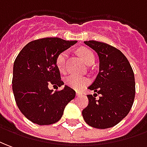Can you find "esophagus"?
<instances>
[{
	"label": "esophagus",
	"mask_w": 147,
	"mask_h": 147,
	"mask_svg": "<svg viewBox=\"0 0 147 147\" xmlns=\"http://www.w3.org/2000/svg\"><path fill=\"white\" fill-rule=\"evenodd\" d=\"M76 94H77V96H80V95L82 94V93H81L80 91H77V92H76Z\"/></svg>",
	"instance_id": "obj_1"
}]
</instances>
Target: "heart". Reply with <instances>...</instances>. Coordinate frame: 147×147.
Masks as SVG:
<instances>
[{"label":"heart","mask_w":147,"mask_h":147,"mask_svg":"<svg viewBox=\"0 0 147 147\" xmlns=\"http://www.w3.org/2000/svg\"><path fill=\"white\" fill-rule=\"evenodd\" d=\"M78 54L86 65H92L94 61V55L93 52L89 49L85 48V47L78 49ZM67 55V51H62L60 53H58V55L56 57V61H55L56 66L58 69V70L61 73H64L65 71ZM88 82L89 81L86 78L82 77V76L74 75V74L67 76L65 78V82L68 86L71 87L75 90H82L84 86H86L88 84Z\"/></svg>","instance_id":"1"}]
</instances>
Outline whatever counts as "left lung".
Here are the masks:
<instances>
[{"label": "left lung", "mask_w": 147, "mask_h": 147, "mask_svg": "<svg viewBox=\"0 0 147 147\" xmlns=\"http://www.w3.org/2000/svg\"><path fill=\"white\" fill-rule=\"evenodd\" d=\"M99 57V73L88 89V106L82 110L89 126L106 129L113 127L129 114L135 96V81L132 67L126 56L112 45L96 41H84ZM100 94L99 99L96 96Z\"/></svg>", "instance_id": "1"}]
</instances>
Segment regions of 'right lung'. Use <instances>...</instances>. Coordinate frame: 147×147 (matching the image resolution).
Returning a JSON list of instances; mask_svg holds the SVG:
<instances>
[{"mask_svg":"<svg viewBox=\"0 0 147 147\" xmlns=\"http://www.w3.org/2000/svg\"><path fill=\"white\" fill-rule=\"evenodd\" d=\"M77 43L58 37H46L30 41L18 53L13 64V91L19 110L31 122L37 125H50L62 117L65 107L76 93L65 86L57 68L58 53Z\"/></svg>","mask_w":147,"mask_h":147,"instance_id":"obj_1","label":"right lung"}]
</instances>
